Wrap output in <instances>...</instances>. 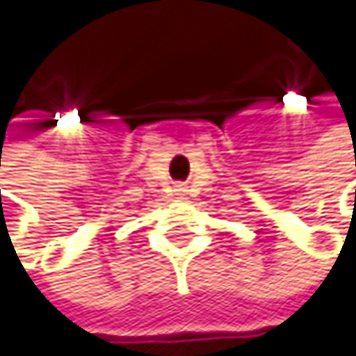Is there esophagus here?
<instances>
[{"label": "esophagus", "mask_w": 356, "mask_h": 356, "mask_svg": "<svg viewBox=\"0 0 356 356\" xmlns=\"http://www.w3.org/2000/svg\"><path fill=\"white\" fill-rule=\"evenodd\" d=\"M179 192H184V190H179Z\"/></svg>", "instance_id": "34e87169"}]
</instances>
